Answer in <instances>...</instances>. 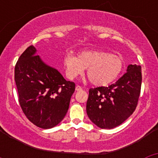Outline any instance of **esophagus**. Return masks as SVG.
<instances>
[{"mask_svg":"<svg viewBox=\"0 0 158 158\" xmlns=\"http://www.w3.org/2000/svg\"><path fill=\"white\" fill-rule=\"evenodd\" d=\"M81 90H82L81 86H80V85L76 86V91H81Z\"/></svg>","mask_w":158,"mask_h":158,"instance_id":"1","label":"esophagus"}]
</instances>
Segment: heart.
Segmentation results:
<instances>
[{"mask_svg":"<svg viewBox=\"0 0 158 158\" xmlns=\"http://www.w3.org/2000/svg\"><path fill=\"white\" fill-rule=\"evenodd\" d=\"M63 64L69 79L83 74L87 69L89 81L96 86L107 85L116 80L124 67L121 57L102 51H85L77 57L68 54Z\"/></svg>","mask_w":158,"mask_h":158,"instance_id":"b5f03b06","label":"heart"}]
</instances>
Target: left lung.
I'll return each instance as SVG.
<instances>
[{"instance_id": "8db88e82", "label": "left lung", "mask_w": 158, "mask_h": 158, "mask_svg": "<svg viewBox=\"0 0 158 158\" xmlns=\"http://www.w3.org/2000/svg\"><path fill=\"white\" fill-rule=\"evenodd\" d=\"M141 85V66L130 65L115 84L89 89L86 111L90 120L103 129L122 124L136 109Z\"/></svg>"}]
</instances>
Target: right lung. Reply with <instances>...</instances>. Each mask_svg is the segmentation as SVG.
I'll return each mask as SVG.
<instances>
[{
    "instance_id": "obj_1",
    "label": "right lung",
    "mask_w": 158,
    "mask_h": 158,
    "mask_svg": "<svg viewBox=\"0 0 158 158\" xmlns=\"http://www.w3.org/2000/svg\"><path fill=\"white\" fill-rule=\"evenodd\" d=\"M33 45L27 47L15 66L19 105L28 120L43 129L58 125L69 109L75 83L43 63Z\"/></svg>"
}]
</instances>
